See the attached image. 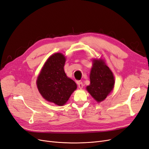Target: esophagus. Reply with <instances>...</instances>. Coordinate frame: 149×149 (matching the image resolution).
<instances>
[{"label": "esophagus", "instance_id": "esophagus-1", "mask_svg": "<svg viewBox=\"0 0 149 149\" xmlns=\"http://www.w3.org/2000/svg\"><path fill=\"white\" fill-rule=\"evenodd\" d=\"M78 87H79L80 89L83 88V82H81V81H78Z\"/></svg>", "mask_w": 149, "mask_h": 149}]
</instances>
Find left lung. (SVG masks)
I'll use <instances>...</instances> for the list:
<instances>
[{
	"label": "left lung",
	"instance_id": "8db88e82",
	"mask_svg": "<svg viewBox=\"0 0 149 149\" xmlns=\"http://www.w3.org/2000/svg\"><path fill=\"white\" fill-rule=\"evenodd\" d=\"M90 85L86 89L96 101L104 100L114 85L112 71L102 60H94L90 74Z\"/></svg>",
	"mask_w": 149,
	"mask_h": 149
}]
</instances>
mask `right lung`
<instances>
[{"label":"right lung","mask_w":149,"mask_h":149,"mask_svg":"<svg viewBox=\"0 0 149 149\" xmlns=\"http://www.w3.org/2000/svg\"><path fill=\"white\" fill-rule=\"evenodd\" d=\"M65 57L57 53L49 57L40 72L37 84L40 93L49 102L63 106L77 88L64 71Z\"/></svg>","instance_id":"1"}]
</instances>
